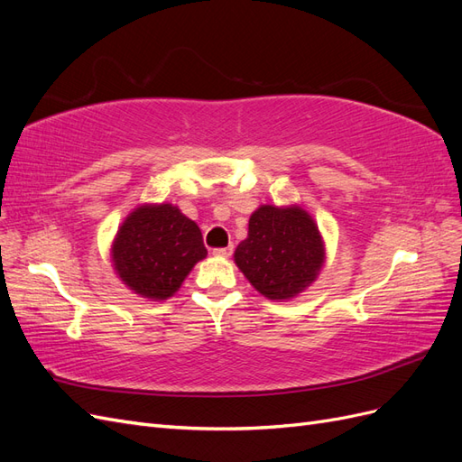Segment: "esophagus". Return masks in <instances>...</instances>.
Masks as SVG:
<instances>
[{
    "label": "esophagus",
    "instance_id": "obj_1",
    "mask_svg": "<svg viewBox=\"0 0 462 462\" xmlns=\"http://www.w3.org/2000/svg\"><path fill=\"white\" fill-rule=\"evenodd\" d=\"M231 254H233V246H226V248H214V256L229 258Z\"/></svg>",
    "mask_w": 462,
    "mask_h": 462
}]
</instances>
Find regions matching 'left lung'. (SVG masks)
Segmentation results:
<instances>
[{
	"label": "left lung",
	"instance_id": "8db88e82",
	"mask_svg": "<svg viewBox=\"0 0 462 462\" xmlns=\"http://www.w3.org/2000/svg\"><path fill=\"white\" fill-rule=\"evenodd\" d=\"M324 260L319 229L300 206H260L248 219V236L235 250L239 270L272 300H289L310 287Z\"/></svg>",
	"mask_w": 462,
	"mask_h": 462
}]
</instances>
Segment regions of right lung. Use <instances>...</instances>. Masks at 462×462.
<instances>
[{
  "label": "right lung",
  "mask_w": 462,
  "mask_h": 462,
  "mask_svg": "<svg viewBox=\"0 0 462 462\" xmlns=\"http://www.w3.org/2000/svg\"><path fill=\"white\" fill-rule=\"evenodd\" d=\"M206 254L199 226L173 204L138 206L111 245V262L121 282L150 300L173 297Z\"/></svg>",
  "instance_id": "right-lung-1"
}]
</instances>
